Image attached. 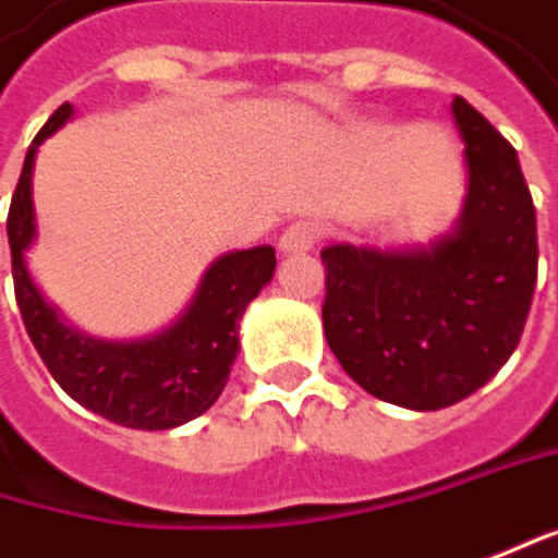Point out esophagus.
I'll use <instances>...</instances> for the list:
<instances>
[{
  "instance_id": "34e87169",
  "label": "esophagus",
  "mask_w": 558,
  "mask_h": 558,
  "mask_svg": "<svg viewBox=\"0 0 558 558\" xmlns=\"http://www.w3.org/2000/svg\"><path fill=\"white\" fill-rule=\"evenodd\" d=\"M324 238V225L314 219H299L292 221L282 238H279V251L282 254H304V251H314V244Z\"/></svg>"
}]
</instances>
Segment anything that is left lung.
Returning a JSON list of instances; mask_svg holds the SVG:
<instances>
[{
    "instance_id": "1",
    "label": "left lung",
    "mask_w": 558,
    "mask_h": 558,
    "mask_svg": "<svg viewBox=\"0 0 558 558\" xmlns=\"http://www.w3.org/2000/svg\"><path fill=\"white\" fill-rule=\"evenodd\" d=\"M470 190L458 231L416 254L324 247V333L345 375L407 410H445L518 349L537 286V213L518 151L463 98Z\"/></svg>"
}]
</instances>
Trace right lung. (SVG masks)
<instances>
[{
  "mask_svg": "<svg viewBox=\"0 0 558 558\" xmlns=\"http://www.w3.org/2000/svg\"><path fill=\"white\" fill-rule=\"evenodd\" d=\"M62 104L34 136L9 209L12 279L24 330L47 372L85 410L126 428H174L219 400L238 359V320L276 272V251L259 244L216 259L190 311L161 337L142 342H98L62 327L57 311L34 289L24 251L34 241L31 171L37 145L69 120Z\"/></svg>",
  "mask_w": 558,
  "mask_h": 558,
  "instance_id": "add662e5",
  "label": "right lung"
}]
</instances>
